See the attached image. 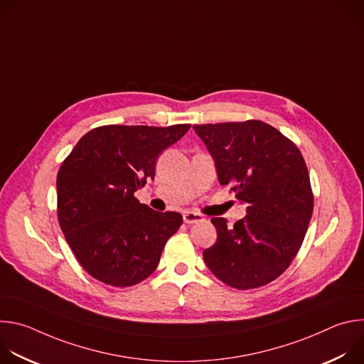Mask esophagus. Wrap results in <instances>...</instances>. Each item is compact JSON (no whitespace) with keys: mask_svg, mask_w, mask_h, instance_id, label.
<instances>
[{"mask_svg":"<svg viewBox=\"0 0 364 364\" xmlns=\"http://www.w3.org/2000/svg\"><path fill=\"white\" fill-rule=\"evenodd\" d=\"M183 220H184V223H187V225H193V223L203 222L204 218H203L200 213H196V212H184Z\"/></svg>","mask_w":364,"mask_h":364,"instance_id":"obj_1","label":"esophagus"}]
</instances>
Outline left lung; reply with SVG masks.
<instances>
[{"instance_id": "obj_1", "label": "left lung", "mask_w": 364, "mask_h": 364, "mask_svg": "<svg viewBox=\"0 0 364 364\" xmlns=\"http://www.w3.org/2000/svg\"><path fill=\"white\" fill-rule=\"evenodd\" d=\"M215 160L222 186L247 204L233 226L213 218L218 240L204 262L236 289L264 287L294 261L314 209L306 164L298 146L262 121L193 125Z\"/></svg>"}]
</instances>
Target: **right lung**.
I'll return each instance as SVG.
<instances>
[{
	"instance_id": "right-lung-1",
	"label": "right lung",
	"mask_w": 364,
	"mask_h": 364,
	"mask_svg": "<svg viewBox=\"0 0 364 364\" xmlns=\"http://www.w3.org/2000/svg\"><path fill=\"white\" fill-rule=\"evenodd\" d=\"M190 124L103 125L85 134L58 173V218L79 264L95 279L132 287L160 264L183 216L155 212L134 193L155 176L159 155Z\"/></svg>"
}]
</instances>
